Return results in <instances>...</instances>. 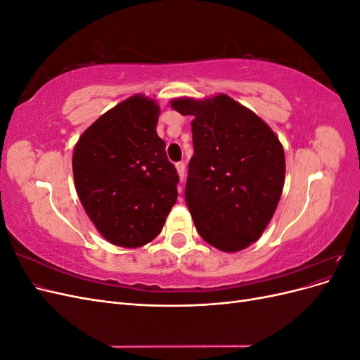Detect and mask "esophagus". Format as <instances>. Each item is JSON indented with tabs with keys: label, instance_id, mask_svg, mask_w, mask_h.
Segmentation results:
<instances>
[{
	"label": "esophagus",
	"instance_id": "34e87169",
	"mask_svg": "<svg viewBox=\"0 0 360 360\" xmlns=\"http://www.w3.org/2000/svg\"><path fill=\"white\" fill-rule=\"evenodd\" d=\"M176 168H177V172H179L180 181L183 183V180H184V163L183 162H177L176 163ZM179 192H181V186H179Z\"/></svg>",
	"mask_w": 360,
	"mask_h": 360
}]
</instances>
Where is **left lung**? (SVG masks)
I'll return each instance as SVG.
<instances>
[{"label": "left lung", "instance_id": "8db88e82", "mask_svg": "<svg viewBox=\"0 0 360 360\" xmlns=\"http://www.w3.org/2000/svg\"><path fill=\"white\" fill-rule=\"evenodd\" d=\"M171 108L193 115V156L184 197L198 234L222 252L257 242L275 214L285 181L276 134L226 94L177 97Z\"/></svg>", "mask_w": 360, "mask_h": 360}]
</instances>
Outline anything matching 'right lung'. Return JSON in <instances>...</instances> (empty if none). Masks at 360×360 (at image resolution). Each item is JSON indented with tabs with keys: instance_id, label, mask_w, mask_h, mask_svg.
<instances>
[{
	"instance_id": "right-lung-1",
	"label": "right lung",
	"mask_w": 360,
	"mask_h": 360,
	"mask_svg": "<svg viewBox=\"0 0 360 360\" xmlns=\"http://www.w3.org/2000/svg\"><path fill=\"white\" fill-rule=\"evenodd\" d=\"M160 108L135 94L101 115L73 150V179L85 213L108 242L150 243L177 201L179 174L156 132Z\"/></svg>"
}]
</instances>
